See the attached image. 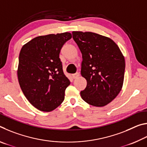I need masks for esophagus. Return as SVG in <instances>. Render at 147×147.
Wrapping results in <instances>:
<instances>
[{
    "mask_svg": "<svg viewBox=\"0 0 147 147\" xmlns=\"http://www.w3.org/2000/svg\"><path fill=\"white\" fill-rule=\"evenodd\" d=\"M80 76V74L78 73H76L75 74H73V75H72V76H73V78H78V77Z\"/></svg>",
    "mask_w": 147,
    "mask_h": 147,
    "instance_id": "34e87169",
    "label": "esophagus"
}]
</instances>
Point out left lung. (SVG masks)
Returning <instances> with one entry per match:
<instances>
[{
  "label": "left lung",
  "mask_w": 147,
  "mask_h": 147,
  "mask_svg": "<svg viewBox=\"0 0 147 147\" xmlns=\"http://www.w3.org/2000/svg\"><path fill=\"white\" fill-rule=\"evenodd\" d=\"M73 38L82 55L81 74L87 86L80 92L91 106L102 107L111 102L123 88L125 59L112 39L91 32L73 31Z\"/></svg>",
  "instance_id": "1"
}]
</instances>
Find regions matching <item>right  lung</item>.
<instances>
[{
    "instance_id": "1",
    "label": "right lung",
    "mask_w": 147,
    "mask_h": 147,
    "mask_svg": "<svg viewBox=\"0 0 147 147\" xmlns=\"http://www.w3.org/2000/svg\"><path fill=\"white\" fill-rule=\"evenodd\" d=\"M71 38L69 32L38 36L20 51L19 85L27 100L39 110L49 112L63 102L70 81L63 73L59 55Z\"/></svg>"
}]
</instances>
